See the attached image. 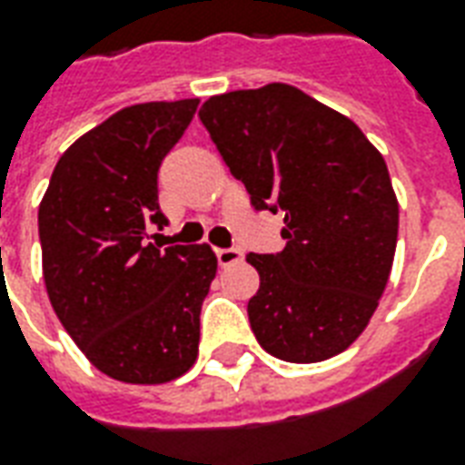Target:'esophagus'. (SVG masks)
<instances>
[{
  "instance_id": "obj_1",
  "label": "esophagus",
  "mask_w": 465,
  "mask_h": 465,
  "mask_svg": "<svg viewBox=\"0 0 465 465\" xmlns=\"http://www.w3.org/2000/svg\"><path fill=\"white\" fill-rule=\"evenodd\" d=\"M216 259H219V266H232L242 262L243 253L239 249H216Z\"/></svg>"
}]
</instances>
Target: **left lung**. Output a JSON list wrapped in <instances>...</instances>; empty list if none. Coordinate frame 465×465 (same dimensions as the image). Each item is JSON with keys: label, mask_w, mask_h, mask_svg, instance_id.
I'll use <instances>...</instances> for the list:
<instances>
[{"label": "left lung", "mask_w": 465, "mask_h": 465, "mask_svg": "<svg viewBox=\"0 0 465 465\" xmlns=\"http://www.w3.org/2000/svg\"><path fill=\"white\" fill-rule=\"evenodd\" d=\"M199 119L256 209L283 212L279 253H249L256 341L292 363L341 353L389 283L399 199L381 152L349 116L273 82L209 96Z\"/></svg>", "instance_id": "1"}]
</instances>
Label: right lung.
<instances>
[{
	"mask_svg": "<svg viewBox=\"0 0 465 465\" xmlns=\"http://www.w3.org/2000/svg\"><path fill=\"white\" fill-rule=\"evenodd\" d=\"M199 99L124 106L56 162L39 203L52 309L86 359L124 383H169L199 356L212 246L149 243L163 226L156 172Z\"/></svg>",
	"mask_w": 465,
	"mask_h": 465,
	"instance_id": "add662e5",
	"label": "right lung"
}]
</instances>
